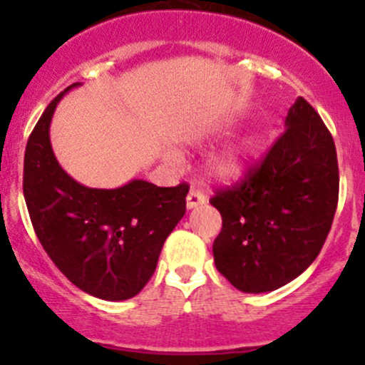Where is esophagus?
Here are the masks:
<instances>
[{
	"label": "esophagus",
	"mask_w": 365,
	"mask_h": 365,
	"mask_svg": "<svg viewBox=\"0 0 365 365\" xmlns=\"http://www.w3.org/2000/svg\"><path fill=\"white\" fill-rule=\"evenodd\" d=\"M206 201H208V197H206L200 189H196V187H192V189H190V192L187 194V208L189 210L197 208V206L205 205Z\"/></svg>",
	"instance_id": "obj_1"
}]
</instances>
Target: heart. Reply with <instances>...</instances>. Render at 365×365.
I'll return each mask as SVG.
<instances>
[{
  "label": "heart",
  "instance_id": "obj_1",
  "mask_svg": "<svg viewBox=\"0 0 365 365\" xmlns=\"http://www.w3.org/2000/svg\"><path fill=\"white\" fill-rule=\"evenodd\" d=\"M254 148H256V141L251 135L237 139L206 160V171L219 182H235L247 173ZM165 159L169 162H178V157L173 152H165Z\"/></svg>",
  "mask_w": 365,
  "mask_h": 365
}]
</instances>
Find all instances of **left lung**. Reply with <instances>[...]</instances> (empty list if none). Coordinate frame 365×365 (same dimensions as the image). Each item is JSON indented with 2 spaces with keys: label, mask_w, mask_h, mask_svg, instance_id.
<instances>
[{
  "label": "left lung",
  "mask_w": 365,
  "mask_h": 365,
  "mask_svg": "<svg viewBox=\"0 0 365 365\" xmlns=\"http://www.w3.org/2000/svg\"><path fill=\"white\" fill-rule=\"evenodd\" d=\"M286 130L242 183L217 189L222 215L213 242L215 267L244 293H267L297 279L327 240L339 197L332 134L305 98Z\"/></svg>",
  "instance_id": "8db88e82"
}]
</instances>
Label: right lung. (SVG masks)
Listing matches in <instances>:
<instances>
[{
  "label": "right lung",
  "mask_w": 365,
  "mask_h": 365,
  "mask_svg": "<svg viewBox=\"0 0 365 365\" xmlns=\"http://www.w3.org/2000/svg\"><path fill=\"white\" fill-rule=\"evenodd\" d=\"M36 121L24 153L23 190L33 230L72 284L102 300L138 295L153 275L162 245L185 213L187 183L157 187L132 180L118 189H90L58 164L49 139L54 109Z\"/></svg>",
  "instance_id": "obj_1"
}]
</instances>
